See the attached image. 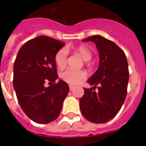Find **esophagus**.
<instances>
[{
	"label": "esophagus",
	"mask_w": 146,
	"mask_h": 146,
	"mask_svg": "<svg viewBox=\"0 0 146 146\" xmlns=\"http://www.w3.org/2000/svg\"><path fill=\"white\" fill-rule=\"evenodd\" d=\"M74 88V86H69V90H70V91H72V90H73Z\"/></svg>",
	"instance_id": "esophagus-1"
}]
</instances>
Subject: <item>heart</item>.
<instances>
[{
  "label": "heart",
  "mask_w": 146,
  "mask_h": 146,
  "mask_svg": "<svg viewBox=\"0 0 146 146\" xmlns=\"http://www.w3.org/2000/svg\"><path fill=\"white\" fill-rule=\"evenodd\" d=\"M76 52L80 55L82 59L86 61L91 60L92 57V53L91 50L88 47L85 45H80L76 48ZM67 57H68V52L66 48H61L55 54V61L59 68H62L66 65ZM60 77L65 82L69 84L76 85L78 84L86 77V72L83 71H74L72 69H67L61 72Z\"/></svg>",
  "instance_id": "heart-1"
}]
</instances>
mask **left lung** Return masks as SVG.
<instances>
[{
	"label": "left lung",
	"instance_id": "left-lung-1",
	"mask_svg": "<svg viewBox=\"0 0 146 146\" xmlns=\"http://www.w3.org/2000/svg\"><path fill=\"white\" fill-rule=\"evenodd\" d=\"M83 42L95 43L99 66L88 80L94 87L84 88V95L80 99L81 113L93 123H106L118 114L126 99L129 75L128 63L124 52L110 40L95 35ZM97 84L99 91L96 92Z\"/></svg>",
	"mask_w": 146,
	"mask_h": 146
}]
</instances>
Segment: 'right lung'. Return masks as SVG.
<instances>
[{"label":"right lung","mask_w":146,"mask_h":146,"mask_svg":"<svg viewBox=\"0 0 146 146\" xmlns=\"http://www.w3.org/2000/svg\"><path fill=\"white\" fill-rule=\"evenodd\" d=\"M64 44L45 36L29 40L20 49L14 64L13 86L18 102L27 116L37 123H48L60 115L69 91L59 80L55 54ZM46 81L54 82L45 87Z\"/></svg>","instance_id":"add662e5"}]
</instances>
